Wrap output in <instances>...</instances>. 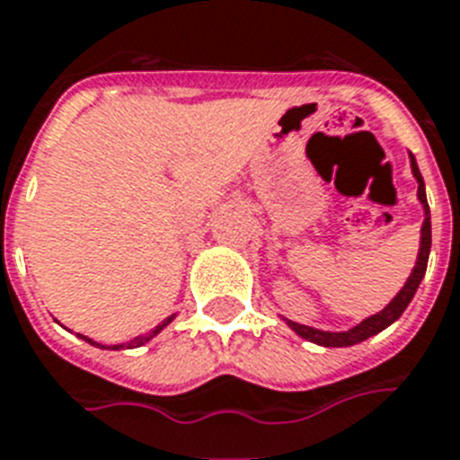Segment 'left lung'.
Segmentation results:
<instances>
[{
    "instance_id": "1",
    "label": "left lung",
    "mask_w": 460,
    "mask_h": 460,
    "mask_svg": "<svg viewBox=\"0 0 460 460\" xmlns=\"http://www.w3.org/2000/svg\"><path fill=\"white\" fill-rule=\"evenodd\" d=\"M410 166H412V173L417 178V198L425 207V222H422V241H420V253H417V262L415 268H412V275L408 277V282L402 287L401 292L395 294V299L384 308V311H378L376 315H371L367 321H362L359 325H355L352 331L345 332H328V331H318V328H308V325L294 323V321H287L289 328H292L296 335H301L308 342H315V345H323V347H349L357 345V342H362V340L371 338V335H376L384 328L398 321L402 315V311L408 308V304L415 296L417 287L422 282V277L427 272V261H429V248H432V222H429V205H427V195H425V181H422V173H420V168H417L415 156L410 154Z\"/></svg>"
}]
</instances>
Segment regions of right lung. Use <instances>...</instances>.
<instances>
[{
    "instance_id": "obj_1",
    "label": "right lung",
    "mask_w": 460,
    "mask_h": 460,
    "mask_svg": "<svg viewBox=\"0 0 460 460\" xmlns=\"http://www.w3.org/2000/svg\"><path fill=\"white\" fill-rule=\"evenodd\" d=\"M171 321H173V315H168L166 321H161V323L156 325V328H152V331H149V332H145V335H139V338L129 340V342H125V345H113V349H122V347H128V349H132V347H139V345H145V342H149V340H152V338H156V335H159V332L164 331V328H166V325L171 323ZM79 338H82V340H86V342H91V340H89V338H84V335H79ZM91 345L101 347V345H98V342H91Z\"/></svg>"
}]
</instances>
